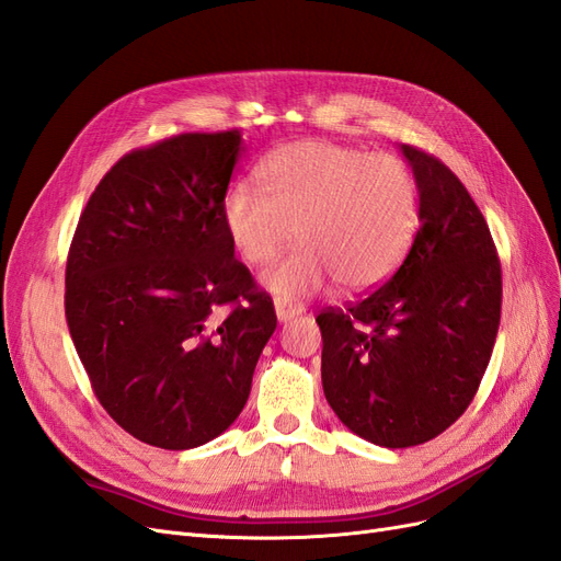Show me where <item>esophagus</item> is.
Listing matches in <instances>:
<instances>
[{"label": "esophagus", "mask_w": 561, "mask_h": 561, "mask_svg": "<svg viewBox=\"0 0 561 561\" xmlns=\"http://www.w3.org/2000/svg\"><path fill=\"white\" fill-rule=\"evenodd\" d=\"M304 313V307L297 301H285V299H276V316L280 322H287L293 320L295 316H301Z\"/></svg>", "instance_id": "34e87169"}]
</instances>
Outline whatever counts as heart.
<instances>
[{
  "mask_svg": "<svg viewBox=\"0 0 561 561\" xmlns=\"http://www.w3.org/2000/svg\"><path fill=\"white\" fill-rule=\"evenodd\" d=\"M262 190L225 196L229 241L248 264H266L295 239L301 248L264 271L280 297L311 295L332 278L369 290L402 264L419 229V184L402 159L330 140L285 145L260 163Z\"/></svg>",
  "mask_w": 561,
  "mask_h": 561,
  "instance_id": "heart-1",
  "label": "heart"
}]
</instances>
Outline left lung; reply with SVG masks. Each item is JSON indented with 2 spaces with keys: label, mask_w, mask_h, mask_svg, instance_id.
I'll list each match as a JSON object with an SVG mask.
<instances>
[{
  "label": "left lung",
  "mask_w": 561,
  "mask_h": 561,
  "mask_svg": "<svg viewBox=\"0 0 561 561\" xmlns=\"http://www.w3.org/2000/svg\"><path fill=\"white\" fill-rule=\"evenodd\" d=\"M419 229L400 268L346 309L320 311L322 390L346 428L388 449L445 433L478 393L501 322V260L449 168L402 145Z\"/></svg>",
  "instance_id": "left-lung-1"
}]
</instances>
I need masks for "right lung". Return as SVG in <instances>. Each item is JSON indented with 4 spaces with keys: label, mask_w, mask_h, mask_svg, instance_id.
Listing matches in <instances>:
<instances>
[{
    "label": "right lung",
    "mask_w": 561,
    "mask_h": 561,
    "mask_svg": "<svg viewBox=\"0 0 561 561\" xmlns=\"http://www.w3.org/2000/svg\"><path fill=\"white\" fill-rule=\"evenodd\" d=\"M241 130L133 149L83 208L65 318L105 412L140 443L192 449L248 402L276 330L271 297L233 257L222 206Z\"/></svg>",
    "instance_id": "obj_1"
}]
</instances>
